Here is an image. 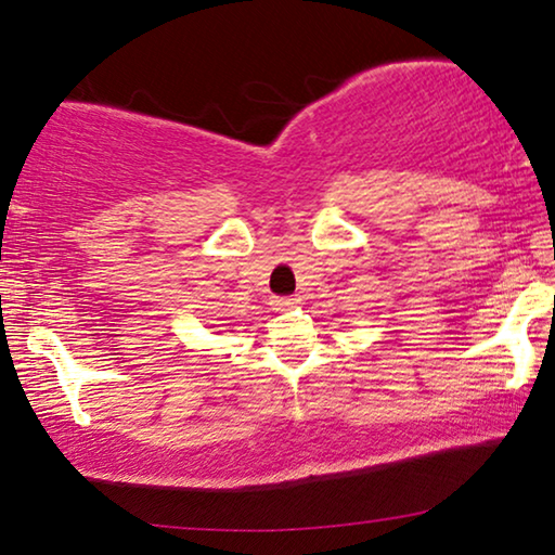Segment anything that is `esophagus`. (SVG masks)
I'll list each match as a JSON object with an SVG mask.
<instances>
[{
  "label": "esophagus",
  "instance_id": "obj_1",
  "mask_svg": "<svg viewBox=\"0 0 555 555\" xmlns=\"http://www.w3.org/2000/svg\"><path fill=\"white\" fill-rule=\"evenodd\" d=\"M298 296H276L274 300H271V304H274L276 308H288V306H296L298 304Z\"/></svg>",
  "mask_w": 555,
  "mask_h": 555
}]
</instances>
